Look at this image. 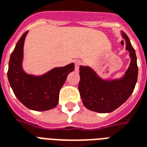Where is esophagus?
Wrapping results in <instances>:
<instances>
[{"label": "esophagus", "instance_id": "esophagus-1", "mask_svg": "<svg viewBox=\"0 0 147 147\" xmlns=\"http://www.w3.org/2000/svg\"><path fill=\"white\" fill-rule=\"evenodd\" d=\"M74 63H75V68L76 69H78L79 68V65L82 64V62H81L80 60H75V62H74Z\"/></svg>", "mask_w": 147, "mask_h": 147}]
</instances>
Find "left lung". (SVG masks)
Segmentation results:
<instances>
[{
    "instance_id": "left-lung-1",
    "label": "left lung",
    "mask_w": 147,
    "mask_h": 147,
    "mask_svg": "<svg viewBox=\"0 0 147 147\" xmlns=\"http://www.w3.org/2000/svg\"><path fill=\"white\" fill-rule=\"evenodd\" d=\"M122 35L126 41L131 63L125 74L120 79L108 81L100 78L92 68L80 66L78 89L82 103L86 109L100 113L112 112L130 97L137 82L138 65L135 49L125 33Z\"/></svg>"
}]
</instances>
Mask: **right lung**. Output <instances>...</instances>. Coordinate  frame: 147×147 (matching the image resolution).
<instances>
[{"mask_svg": "<svg viewBox=\"0 0 147 147\" xmlns=\"http://www.w3.org/2000/svg\"><path fill=\"white\" fill-rule=\"evenodd\" d=\"M28 32L23 34L11 54L8 79L16 96L25 107L35 111H47L58 105L59 91L69 74L74 70V64L56 67L41 76L26 74L22 62Z\"/></svg>", "mask_w": 147, "mask_h": 147, "instance_id": "1", "label": "right lung"}]
</instances>
